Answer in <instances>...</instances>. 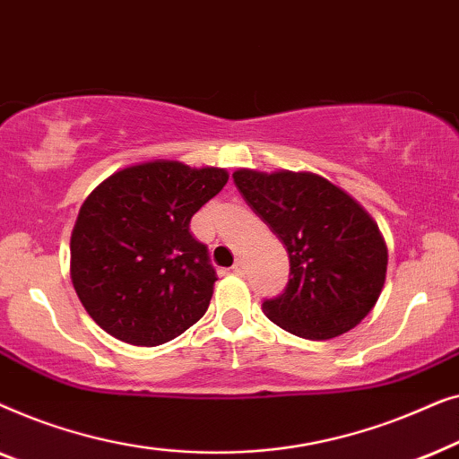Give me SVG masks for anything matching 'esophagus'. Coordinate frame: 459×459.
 <instances>
[{"label":"esophagus","instance_id":"1","mask_svg":"<svg viewBox=\"0 0 459 459\" xmlns=\"http://www.w3.org/2000/svg\"><path fill=\"white\" fill-rule=\"evenodd\" d=\"M231 269H234V273H238V275H244V272H247V267H244V261L242 259H238Z\"/></svg>","mask_w":459,"mask_h":459}]
</instances>
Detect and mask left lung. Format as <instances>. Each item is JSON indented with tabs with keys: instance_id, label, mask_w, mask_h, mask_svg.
I'll return each mask as SVG.
<instances>
[{
	"instance_id": "1",
	"label": "left lung",
	"mask_w": 459,
	"mask_h": 459,
	"mask_svg": "<svg viewBox=\"0 0 459 459\" xmlns=\"http://www.w3.org/2000/svg\"><path fill=\"white\" fill-rule=\"evenodd\" d=\"M231 178L290 259L286 290L263 303L265 316L311 341L353 330L386 280V242L369 212L317 173L238 169Z\"/></svg>"
}]
</instances>
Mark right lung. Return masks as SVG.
<instances>
[{
  "label": "right lung",
  "instance_id": "add662e5",
  "mask_svg": "<svg viewBox=\"0 0 459 459\" xmlns=\"http://www.w3.org/2000/svg\"><path fill=\"white\" fill-rule=\"evenodd\" d=\"M228 179L225 169L160 159L118 169L85 198L71 234V280L100 328L156 347L204 316L217 275L190 219Z\"/></svg>",
  "mask_w": 459,
  "mask_h": 459
}]
</instances>
